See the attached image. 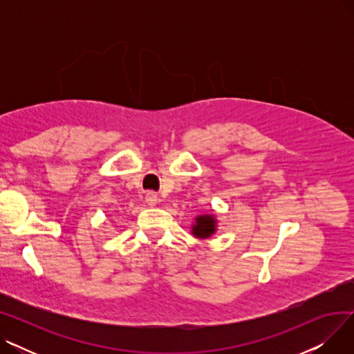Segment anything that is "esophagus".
I'll list each match as a JSON object with an SVG mask.
<instances>
[{"mask_svg": "<svg viewBox=\"0 0 354 354\" xmlns=\"http://www.w3.org/2000/svg\"><path fill=\"white\" fill-rule=\"evenodd\" d=\"M146 203H147V205H151V207H155L156 203H158V196H156V194L147 192V194H146Z\"/></svg>", "mask_w": 354, "mask_h": 354, "instance_id": "1", "label": "esophagus"}]
</instances>
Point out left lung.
Segmentation results:
<instances>
[{
	"instance_id": "left-lung-1",
	"label": "left lung",
	"mask_w": 354,
	"mask_h": 354,
	"mask_svg": "<svg viewBox=\"0 0 354 354\" xmlns=\"http://www.w3.org/2000/svg\"><path fill=\"white\" fill-rule=\"evenodd\" d=\"M218 219L214 214H202L195 218L192 224V235L199 239H207L216 232Z\"/></svg>"
}]
</instances>
